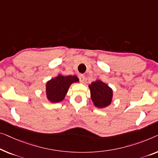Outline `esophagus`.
<instances>
[{
	"instance_id": "obj_1",
	"label": "esophagus",
	"mask_w": 158,
	"mask_h": 158,
	"mask_svg": "<svg viewBox=\"0 0 158 158\" xmlns=\"http://www.w3.org/2000/svg\"><path fill=\"white\" fill-rule=\"evenodd\" d=\"M79 78L80 81H81V83H83L84 81V79H85V76H84V74H80L79 76Z\"/></svg>"
}]
</instances>
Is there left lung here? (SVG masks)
<instances>
[{
    "label": "left lung",
    "mask_w": 158,
    "mask_h": 158,
    "mask_svg": "<svg viewBox=\"0 0 158 158\" xmlns=\"http://www.w3.org/2000/svg\"><path fill=\"white\" fill-rule=\"evenodd\" d=\"M89 87L91 91V100L96 107L104 108L110 104L113 91L107 84L98 80L92 82Z\"/></svg>",
    "instance_id": "1"
}]
</instances>
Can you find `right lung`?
Wrapping results in <instances>:
<instances>
[{"label":"right lung","mask_w":158,"mask_h":158,"mask_svg":"<svg viewBox=\"0 0 158 158\" xmlns=\"http://www.w3.org/2000/svg\"><path fill=\"white\" fill-rule=\"evenodd\" d=\"M79 81L76 76H60L52 79L46 84V94L48 100L52 103L62 102L67 94L70 85Z\"/></svg>","instance_id":"1"}]
</instances>
